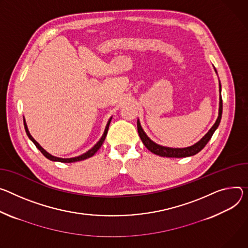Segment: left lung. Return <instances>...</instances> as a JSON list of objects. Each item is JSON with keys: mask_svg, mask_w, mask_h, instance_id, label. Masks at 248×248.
<instances>
[{"mask_svg": "<svg viewBox=\"0 0 248 248\" xmlns=\"http://www.w3.org/2000/svg\"><path fill=\"white\" fill-rule=\"evenodd\" d=\"M220 91H221V89H220V83H219V92ZM221 114H222V99H221V95H220V97H219L218 117H217L215 124L208 131V133L206 134V136L202 138L199 142H197L196 144H194V145H192L190 147H186V148H170V147H164V146L156 144L155 142H153L146 136L145 132L141 128V125H140L139 121H138V131H139V134H140V137L143 144L152 153H154L156 155L162 156V157H176V158H181V157H188V156L195 155V154L200 152L202 148L206 146V144L209 142V140L213 137L215 130L217 128V126H218L219 123H220Z\"/></svg>", "mask_w": 248, "mask_h": 248, "instance_id": "8db88e82", "label": "left lung"}]
</instances>
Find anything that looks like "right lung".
Listing matches in <instances>:
<instances>
[{
	"mask_svg": "<svg viewBox=\"0 0 248 248\" xmlns=\"http://www.w3.org/2000/svg\"><path fill=\"white\" fill-rule=\"evenodd\" d=\"M110 121H111V118L108 120V124H107V126H106V129H105V132H104V134H103V137L101 138V140L97 142V144L94 146V147H92L91 149H90L89 151H87L86 153H84V154H82V155H80V156H78V157H74V158H59V157H55V156H52L51 154H49L48 152H46V150H44L35 140H34V139L31 136V133H30V131H29V129H28V126H27V124H26V121H25V119H24V124H25V129H26V132H27V134H28V137L30 138V140L34 143V145L40 150V152L46 157V158H48L49 160H52V161H59V162H64V163H71V162H76V161H81V160H84V159H87V158H90V157H92L99 149H100V147L102 146V144L104 143V141H105V139H106V137H107V133H108V125H109V123H110Z\"/></svg>",
	"mask_w": 248,
	"mask_h": 248,
	"instance_id": "1",
	"label": "right lung"
}]
</instances>
